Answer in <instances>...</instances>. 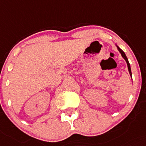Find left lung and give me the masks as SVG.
<instances>
[{
  "mask_svg": "<svg viewBox=\"0 0 146 146\" xmlns=\"http://www.w3.org/2000/svg\"><path fill=\"white\" fill-rule=\"evenodd\" d=\"M116 46H117V50H119V52L121 53V55H122V58H124V59H125V60L126 61V62H127V68H128L129 73H130V76H131V77H132V72H131V68H130V63H129L128 59H127V58L126 54H125V53L124 52L122 51V50H121V49L119 48V47H118L117 45H116Z\"/></svg>",
  "mask_w": 146,
  "mask_h": 146,
  "instance_id": "left-lung-1",
  "label": "left lung"
}]
</instances>
